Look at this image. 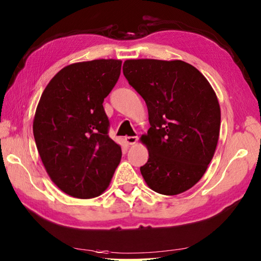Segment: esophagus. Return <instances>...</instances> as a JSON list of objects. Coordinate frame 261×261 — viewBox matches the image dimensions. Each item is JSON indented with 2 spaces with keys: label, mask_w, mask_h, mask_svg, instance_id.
Returning <instances> with one entry per match:
<instances>
[{
  "label": "esophagus",
  "mask_w": 261,
  "mask_h": 261,
  "mask_svg": "<svg viewBox=\"0 0 261 261\" xmlns=\"http://www.w3.org/2000/svg\"><path fill=\"white\" fill-rule=\"evenodd\" d=\"M137 140H138V137L137 136H130V137H125V141L129 145H135L137 143Z\"/></svg>",
  "instance_id": "34e87169"
}]
</instances>
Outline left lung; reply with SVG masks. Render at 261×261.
I'll list each match as a JSON object with an SVG mask.
<instances>
[{
    "instance_id": "obj_1",
    "label": "left lung",
    "mask_w": 261,
    "mask_h": 261,
    "mask_svg": "<svg viewBox=\"0 0 261 261\" xmlns=\"http://www.w3.org/2000/svg\"><path fill=\"white\" fill-rule=\"evenodd\" d=\"M123 74L148 108L150 127L141 137L149 151L140 167L145 181L163 195L186 192L205 173L219 138L215 91L181 60H126Z\"/></svg>"
}]
</instances>
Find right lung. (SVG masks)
<instances>
[{
	"mask_svg": "<svg viewBox=\"0 0 261 261\" xmlns=\"http://www.w3.org/2000/svg\"><path fill=\"white\" fill-rule=\"evenodd\" d=\"M121 60L66 66L42 93L33 132L51 180L77 198L96 197L111 182L122 150L108 136L102 102L121 74Z\"/></svg>",
	"mask_w": 261,
	"mask_h": 261,
	"instance_id": "add662e5",
	"label": "right lung"
}]
</instances>
